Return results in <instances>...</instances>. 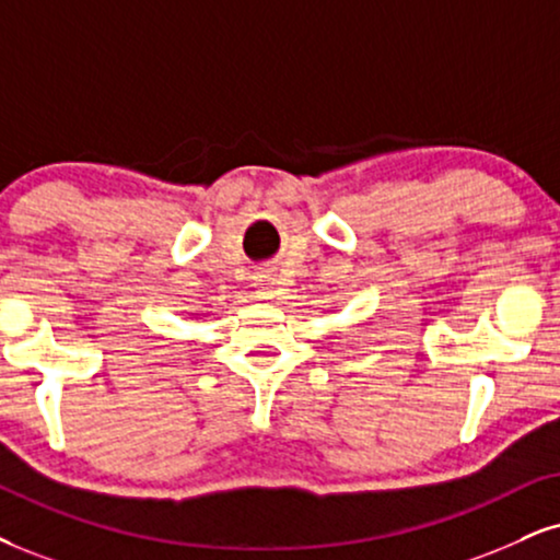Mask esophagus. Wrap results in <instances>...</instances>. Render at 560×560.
Listing matches in <instances>:
<instances>
[{"mask_svg": "<svg viewBox=\"0 0 560 560\" xmlns=\"http://www.w3.org/2000/svg\"><path fill=\"white\" fill-rule=\"evenodd\" d=\"M259 282H257V293L261 295V299H275L278 295V282H275V278H269V275H259Z\"/></svg>", "mask_w": 560, "mask_h": 560, "instance_id": "34e87169", "label": "esophagus"}]
</instances>
